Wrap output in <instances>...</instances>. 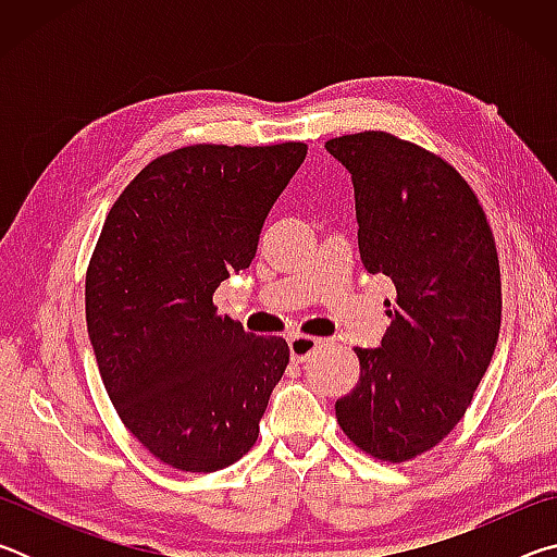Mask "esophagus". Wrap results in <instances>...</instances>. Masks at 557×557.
I'll list each match as a JSON object with an SVG mask.
<instances>
[{"label":"esophagus","instance_id":"34e87169","mask_svg":"<svg viewBox=\"0 0 557 557\" xmlns=\"http://www.w3.org/2000/svg\"><path fill=\"white\" fill-rule=\"evenodd\" d=\"M322 344L319 342V338H314V336H305V334H295V336H289V356H292V361H307L309 356H312V351L314 348Z\"/></svg>","mask_w":557,"mask_h":557}]
</instances>
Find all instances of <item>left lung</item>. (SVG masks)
I'll return each instance as SVG.
<instances>
[{
    "label": "left lung",
    "instance_id": "1",
    "mask_svg": "<svg viewBox=\"0 0 557 557\" xmlns=\"http://www.w3.org/2000/svg\"><path fill=\"white\" fill-rule=\"evenodd\" d=\"M351 174L358 250L391 277V326L379 348H356L361 375L336 420L366 455L408 461L465 418L502 329V270L492 225L445 159L388 132L324 145Z\"/></svg>",
    "mask_w": 557,
    "mask_h": 557
}]
</instances>
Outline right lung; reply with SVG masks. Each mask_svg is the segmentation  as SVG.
Here are the masks:
<instances>
[{
  "mask_svg": "<svg viewBox=\"0 0 557 557\" xmlns=\"http://www.w3.org/2000/svg\"><path fill=\"white\" fill-rule=\"evenodd\" d=\"M305 143L191 145L149 162L102 225L86 272V322L112 405L178 471H219L256 445L289 363L280 336L215 312L213 292L250 268Z\"/></svg>",
  "mask_w": 557,
  "mask_h": 557,
  "instance_id": "add662e5",
  "label": "right lung"
}]
</instances>
